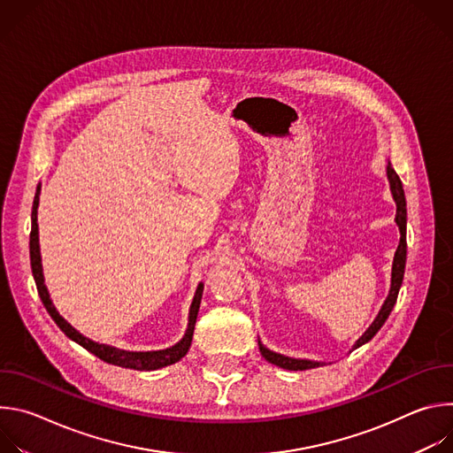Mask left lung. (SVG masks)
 I'll use <instances>...</instances> for the list:
<instances>
[{"instance_id":"1","label":"left lung","mask_w":453,"mask_h":453,"mask_svg":"<svg viewBox=\"0 0 453 453\" xmlns=\"http://www.w3.org/2000/svg\"><path fill=\"white\" fill-rule=\"evenodd\" d=\"M387 177H389V182H391V191H393V197L396 201V224L400 227V245L396 249V254H395V264H393V280H391V290H389V296H387L378 317L374 319L372 325L367 328V332L357 341L355 348L365 344L367 341H371L378 330L383 326V322L387 320V317H389L391 310L395 308V303L398 299V292H400V287H402V281H403V274H405V262H407V203H405V193H403V184H402V179L398 177V173L395 172V168L389 165L387 166ZM260 353L262 357L274 364V365H280L283 369H288V371H304V369H311V367H319L320 364L319 362H310V360H297V358H288V357H283V355H278L274 351H269L265 346L260 344Z\"/></svg>"}]
</instances>
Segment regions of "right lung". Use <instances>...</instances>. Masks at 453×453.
<instances>
[{
	"mask_svg": "<svg viewBox=\"0 0 453 453\" xmlns=\"http://www.w3.org/2000/svg\"><path fill=\"white\" fill-rule=\"evenodd\" d=\"M39 191L41 186H37L35 197H34V206H32V231H30V265H32V274L37 285V292L39 297L44 304V308L48 310V313L51 315V319L55 320V325L66 334V337H70L72 341H75L77 344H81L82 348H86L88 351H91L93 355H96L100 360L112 364V365H119V367H128V369H138V371H152V369H159L170 364H175L177 360H180L189 346H191V339H193V330H196V322H197V313H199V306H201V297H203V288L204 285L201 283L196 297H193L191 308H189V322H188V330L186 335L182 337L180 342H177L175 346L168 348V349H161V351H145V353H136V351H123L112 346H105V344H98L89 341L88 337L81 335L68 320H64L58 311L55 310V306L50 301L48 290L44 287V278H42V267H41V254H39V236H37V206H39Z\"/></svg>",
	"mask_w": 453,
	"mask_h": 453,
	"instance_id": "1",
	"label": "right lung"
}]
</instances>
